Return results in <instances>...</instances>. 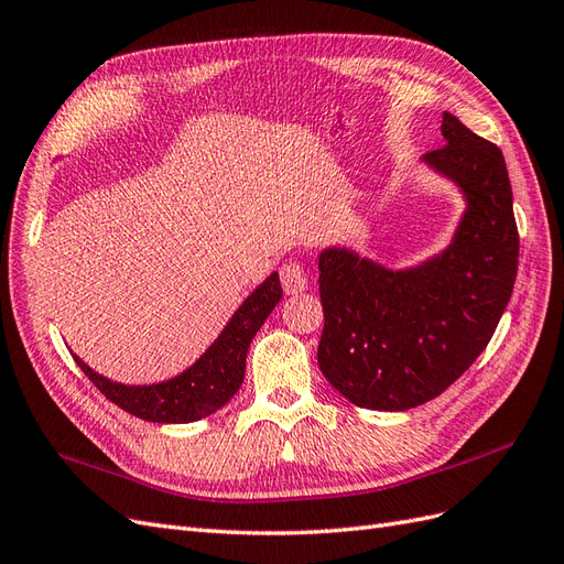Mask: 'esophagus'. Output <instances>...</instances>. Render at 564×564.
<instances>
[{
  "label": "esophagus",
  "instance_id": "34e87169",
  "mask_svg": "<svg viewBox=\"0 0 564 564\" xmlns=\"http://www.w3.org/2000/svg\"><path fill=\"white\" fill-rule=\"evenodd\" d=\"M280 282L286 294H301L308 289V275H305L303 265L294 261H289L280 268Z\"/></svg>",
  "mask_w": 564,
  "mask_h": 564
}]
</instances>
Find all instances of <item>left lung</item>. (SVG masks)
<instances>
[{
    "label": "left lung",
    "instance_id": "1",
    "mask_svg": "<svg viewBox=\"0 0 564 564\" xmlns=\"http://www.w3.org/2000/svg\"><path fill=\"white\" fill-rule=\"evenodd\" d=\"M442 135L423 160L468 197L445 253L400 272L348 249L319 253L317 362L357 406L404 412L442 395L487 348L513 294L520 235L501 150L449 112Z\"/></svg>",
    "mask_w": 564,
    "mask_h": 564
}]
</instances>
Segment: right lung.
<instances>
[{
    "mask_svg": "<svg viewBox=\"0 0 564 564\" xmlns=\"http://www.w3.org/2000/svg\"><path fill=\"white\" fill-rule=\"evenodd\" d=\"M282 299L278 272L256 289L240 305L228 327L220 332L212 348L183 371L181 377L155 386H124L98 377L75 355L77 367L89 381L124 412L152 423H191L214 414L224 406L245 381L247 350L256 332Z\"/></svg>",
    "mask_w": 564,
    "mask_h": 564,
    "instance_id": "right-lung-1",
    "label": "right lung"
}]
</instances>
